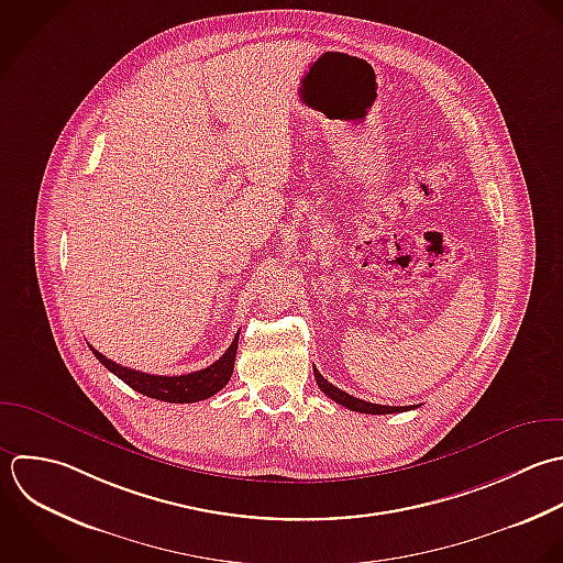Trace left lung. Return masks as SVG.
<instances>
[{
	"mask_svg": "<svg viewBox=\"0 0 563 563\" xmlns=\"http://www.w3.org/2000/svg\"><path fill=\"white\" fill-rule=\"evenodd\" d=\"M313 375H316V382H318L320 390H322L329 399H333L335 404H340V406H344V408H349V410H353V412H364V415H393V412H406V410H412V408H415V406H404V408H399V406H377V404H368V401H362V399H357V397H353V395H349V393L335 388L333 384H329V382L316 371V366H313Z\"/></svg>",
	"mask_w": 563,
	"mask_h": 563,
	"instance_id": "left-lung-1",
	"label": "left lung"
}]
</instances>
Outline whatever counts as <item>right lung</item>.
I'll list each match as a JSON object with an SVG mask.
<instances>
[{"label":"right lung","mask_w":563,"mask_h":563,"mask_svg":"<svg viewBox=\"0 0 563 563\" xmlns=\"http://www.w3.org/2000/svg\"><path fill=\"white\" fill-rule=\"evenodd\" d=\"M236 346H239V333L234 335L230 349L212 366L197 371V373L177 375V377L140 373V371H133V368H126V366H120V364L107 360L93 346H89V349L107 371H111L115 377H120L133 390L142 393L151 399L166 401V404H195V401H203V399L217 395L230 382L232 371H234Z\"/></svg>","instance_id":"right-lung-1"}]
</instances>
